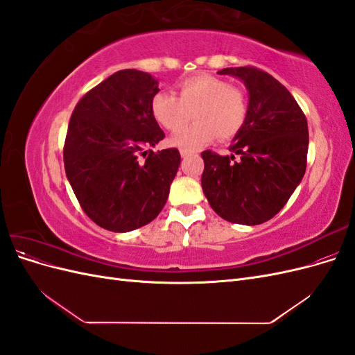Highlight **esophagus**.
Segmentation results:
<instances>
[{"label": "esophagus", "instance_id": "34e87169", "mask_svg": "<svg viewBox=\"0 0 355 355\" xmlns=\"http://www.w3.org/2000/svg\"><path fill=\"white\" fill-rule=\"evenodd\" d=\"M192 153H189V151H185V149H180V157H184V158H187V157H189Z\"/></svg>", "mask_w": 355, "mask_h": 355}]
</instances>
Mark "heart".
<instances>
[{
	"label": "heart",
	"instance_id": "1",
	"mask_svg": "<svg viewBox=\"0 0 355 355\" xmlns=\"http://www.w3.org/2000/svg\"><path fill=\"white\" fill-rule=\"evenodd\" d=\"M178 95L179 98L170 92H159L151 102L155 120L167 130H178L170 137V144L176 148L189 153L198 151L216 136L234 137L244 125L245 96L227 81L211 75H197L178 84ZM192 112L198 121L179 131Z\"/></svg>",
	"mask_w": 355,
	"mask_h": 355
}]
</instances>
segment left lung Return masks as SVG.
<instances>
[{
	"label": "left lung",
	"instance_id": "1",
	"mask_svg": "<svg viewBox=\"0 0 355 355\" xmlns=\"http://www.w3.org/2000/svg\"><path fill=\"white\" fill-rule=\"evenodd\" d=\"M249 92L247 116L234 136L231 155L201 154L202 192L225 220L259 225L274 218L302 180L308 124L295 98L272 75L252 67L225 68ZM235 155H240L239 160Z\"/></svg>",
	"mask_w": 355,
	"mask_h": 355
}]
</instances>
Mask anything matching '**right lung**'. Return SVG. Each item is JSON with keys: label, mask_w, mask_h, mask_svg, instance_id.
Here are the masks:
<instances>
[{"label": "right lung", "mask_w": 355, "mask_h": 355, "mask_svg": "<svg viewBox=\"0 0 355 355\" xmlns=\"http://www.w3.org/2000/svg\"><path fill=\"white\" fill-rule=\"evenodd\" d=\"M158 92L151 73L118 71L83 96L69 120L67 178L85 214L108 231L154 220L178 173L176 148L145 151L164 139L151 111Z\"/></svg>", "instance_id": "add662e5"}]
</instances>
